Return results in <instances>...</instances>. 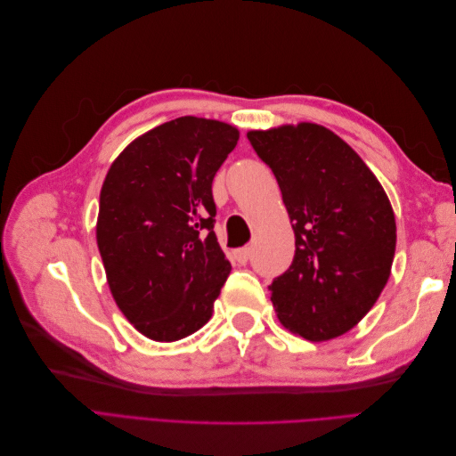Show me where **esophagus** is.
<instances>
[{
	"mask_svg": "<svg viewBox=\"0 0 456 456\" xmlns=\"http://www.w3.org/2000/svg\"><path fill=\"white\" fill-rule=\"evenodd\" d=\"M233 256H236L240 265H247V262H249V258H251V247H241V249L233 251Z\"/></svg>",
	"mask_w": 456,
	"mask_h": 456,
	"instance_id": "esophagus-1",
	"label": "esophagus"
}]
</instances>
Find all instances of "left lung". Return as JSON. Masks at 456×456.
I'll use <instances>...</instances> for the list:
<instances>
[{
  "label": "left lung",
  "instance_id": "8db88e82",
  "mask_svg": "<svg viewBox=\"0 0 456 456\" xmlns=\"http://www.w3.org/2000/svg\"><path fill=\"white\" fill-rule=\"evenodd\" d=\"M247 139L278 178L295 232L293 265L268 287L278 320L312 342L348 333L390 278L388 196L357 151L317 123L253 129Z\"/></svg>",
  "mask_w": 456,
  "mask_h": 456
}]
</instances>
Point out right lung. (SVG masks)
I'll return each instance as SVG.
<instances>
[{"mask_svg": "<svg viewBox=\"0 0 456 456\" xmlns=\"http://www.w3.org/2000/svg\"><path fill=\"white\" fill-rule=\"evenodd\" d=\"M238 141L230 123L183 116L136 136L106 173L96 216L106 281L150 340H181L211 320L232 270L211 184Z\"/></svg>", "mask_w": 456, "mask_h": 456, "instance_id": "1", "label": "right lung"}]
</instances>
